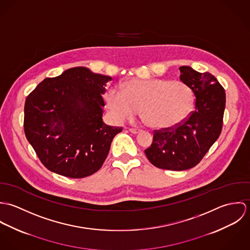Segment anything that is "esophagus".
Wrapping results in <instances>:
<instances>
[{"instance_id":"esophagus-1","label":"esophagus","mask_w":250,"mask_h":250,"mask_svg":"<svg viewBox=\"0 0 250 250\" xmlns=\"http://www.w3.org/2000/svg\"><path fill=\"white\" fill-rule=\"evenodd\" d=\"M129 131L133 134H139L142 130L141 129H136V128H129Z\"/></svg>"}]
</instances>
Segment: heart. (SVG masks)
Returning a JSON list of instances; mask_svg holds the SVG:
<instances>
[{
	"instance_id": "b5f03b06",
	"label": "heart",
	"mask_w": 250,
	"mask_h": 250,
	"mask_svg": "<svg viewBox=\"0 0 250 250\" xmlns=\"http://www.w3.org/2000/svg\"><path fill=\"white\" fill-rule=\"evenodd\" d=\"M107 107L119 121L133 118L138 110L144 124L167 129L183 123L191 113L194 95L181 82L161 79H132L124 83L123 90L111 87L106 94Z\"/></svg>"
}]
</instances>
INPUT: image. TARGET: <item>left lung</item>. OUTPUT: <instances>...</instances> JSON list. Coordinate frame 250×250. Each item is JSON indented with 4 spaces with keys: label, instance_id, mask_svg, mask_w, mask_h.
<instances>
[{
    "label": "left lung",
    "instance_id": "left-lung-1",
    "mask_svg": "<svg viewBox=\"0 0 250 250\" xmlns=\"http://www.w3.org/2000/svg\"><path fill=\"white\" fill-rule=\"evenodd\" d=\"M179 69L180 80L195 96V109L175 127L154 130L153 143L144 150L153 166L174 171L198 165L218 139L226 102L224 88L211 73H200L189 66Z\"/></svg>",
    "mask_w": 250,
    "mask_h": 250
}]
</instances>
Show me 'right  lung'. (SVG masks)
Here are the masks:
<instances>
[{
  "mask_svg": "<svg viewBox=\"0 0 250 250\" xmlns=\"http://www.w3.org/2000/svg\"><path fill=\"white\" fill-rule=\"evenodd\" d=\"M108 81V76L74 67L46 78L28 95L25 135L47 169L76 179L101 168L113 138L123 129L102 119Z\"/></svg>",
  "mask_w": 250,
  "mask_h": 250,
  "instance_id": "obj_1",
  "label": "right lung"
}]
</instances>
